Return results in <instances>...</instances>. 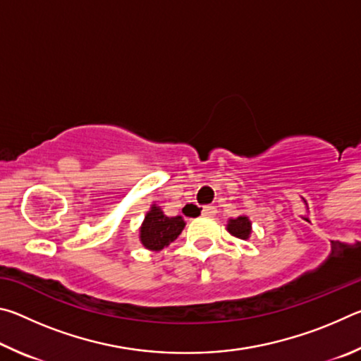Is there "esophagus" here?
Masks as SVG:
<instances>
[{
	"label": "esophagus",
	"mask_w": 361,
	"mask_h": 361,
	"mask_svg": "<svg viewBox=\"0 0 361 361\" xmlns=\"http://www.w3.org/2000/svg\"><path fill=\"white\" fill-rule=\"evenodd\" d=\"M215 215H216V209H215V207L207 205V207H204V209H202V216H205V218H213Z\"/></svg>",
	"instance_id": "34e87169"
}]
</instances>
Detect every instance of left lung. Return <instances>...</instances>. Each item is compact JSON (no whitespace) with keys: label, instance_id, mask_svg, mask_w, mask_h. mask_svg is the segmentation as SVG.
<instances>
[{"label":"left lung","instance_id":"1","mask_svg":"<svg viewBox=\"0 0 361 361\" xmlns=\"http://www.w3.org/2000/svg\"><path fill=\"white\" fill-rule=\"evenodd\" d=\"M226 229H228L232 237H237L240 240H248L250 235H252V221L247 215H240L237 218H229L228 224H226Z\"/></svg>","mask_w":361,"mask_h":361}]
</instances>
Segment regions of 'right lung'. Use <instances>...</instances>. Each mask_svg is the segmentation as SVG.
I'll return each instance as SVG.
<instances>
[{
  "mask_svg": "<svg viewBox=\"0 0 361 361\" xmlns=\"http://www.w3.org/2000/svg\"><path fill=\"white\" fill-rule=\"evenodd\" d=\"M185 226L181 215L167 216L161 207L152 204L140 226V242L149 252H161L176 240Z\"/></svg>",
  "mask_w": 361,
  "mask_h": 361,
  "instance_id": "add662e5",
  "label": "right lung"
}]
</instances>
